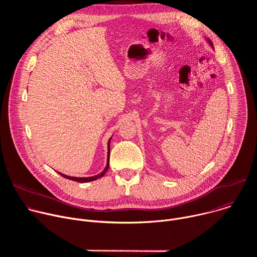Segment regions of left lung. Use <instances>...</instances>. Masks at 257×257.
I'll return each instance as SVG.
<instances>
[{
    "instance_id": "obj_1",
    "label": "left lung",
    "mask_w": 257,
    "mask_h": 257,
    "mask_svg": "<svg viewBox=\"0 0 257 257\" xmlns=\"http://www.w3.org/2000/svg\"><path fill=\"white\" fill-rule=\"evenodd\" d=\"M209 44H210V45H211V46H212V44H211V42H209Z\"/></svg>"
}]
</instances>
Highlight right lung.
Wrapping results in <instances>:
<instances>
[{
    "label": "right lung",
    "instance_id": "obj_1",
    "mask_svg": "<svg viewBox=\"0 0 257 257\" xmlns=\"http://www.w3.org/2000/svg\"><path fill=\"white\" fill-rule=\"evenodd\" d=\"M109 141H111V139L108 140V142H107V146H108V150H107V164H106V167H105V169L100 173V174H98V175H96V176H92V177H86V178H77V177H69V176H66V175H63V174H61V173H59L61 176H63L64 178H67V179H69V180H72V181H77V182H82V183H84V182H89V181H94V180H96V179H98V178H100V177H102L105 173H106V171H107V169H108V163H109Z\"/></svg>",
    "mask_w": 257,
    "mask_h": 257
}]
</instances>
